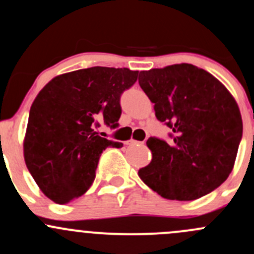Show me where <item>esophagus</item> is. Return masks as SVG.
Returning a JSON list of instances; mask_svg holds the SVG:
<instances>
[{"label":"esophagus","instance_id":"1","mask_svg":"<svg viewBox=\"0 0 254 254\" xmlns=\"http://www.w3.org/2000/svg\"><path fill=\"white\" fill-rule=\"evenodd\" d=\"M138 143H140V141H137V140H133V139H130V140H127L126 143V145H128V146H133V145H137Z\"/></svg>","mask_w":254,"mask_h":254}]
</instances>
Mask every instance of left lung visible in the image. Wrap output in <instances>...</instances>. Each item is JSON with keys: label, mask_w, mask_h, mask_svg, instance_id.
<instances>
[{"label": "left lung", "mask_w": 254, "mask_h": 254, "mask_svg": "<svg viewBox=\"0 0 254 254\" xmlns=\"http://www.w3.org/2000/svg\"><path fill=\"white\" fill-rule=\"evenodd\" d=\"M139 86L171 128L170 141L150 137L152 160L138 172L162 197L191 201L212 192L231 173L242 138L235 99L214 76L191 64L139 73Z\"/></svg>", "instance_id": "left-lung-1"}]
</instances>
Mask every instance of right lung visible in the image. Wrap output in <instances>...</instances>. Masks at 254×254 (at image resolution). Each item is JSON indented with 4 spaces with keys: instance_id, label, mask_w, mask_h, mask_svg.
I'll list each match as a JSON object with an SVG mask.
<instances>
[{
    "instance_id": "add662e5",
    "label": "right lung",
    "mask_w": 254,
    "mask_h": 254,
    "mask_svg": "<svg viewBox=\"0 0 254 254\" xmlns=\"http://www.w3.org/2000/svg\"><path fill=\"white\" fill-rule=\"evenodd\" d=\"M138 71L93 66L57 76L32 103L24 140L26 167L47 197L69 203L95 178L100 155L124 144L100 137L104 124L115 129L120 99L135 83Z\"/></svg>"
}]
</instances>
